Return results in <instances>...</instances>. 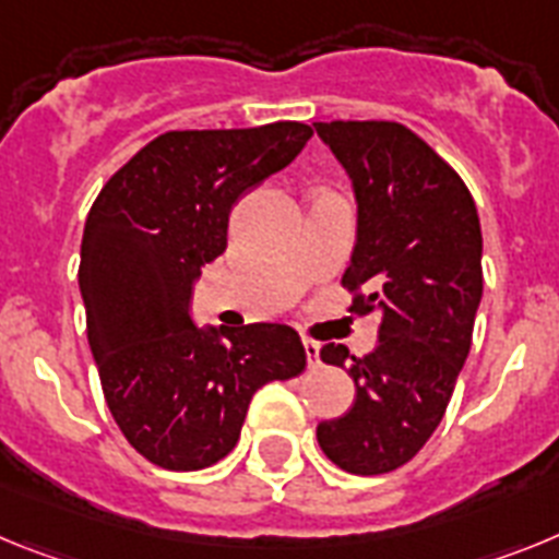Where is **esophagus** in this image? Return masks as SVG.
<instances>
[{"label":"esophagus","instance_id":"obj_1","mask_svg":"<svg viewBox=\"0 0 559 559\" xmlns=\"http://www.w3.org/2000/svg\"><path fill=\"white\" fill-rule=\"evenodd\" d=\"M304 352H307V362H309V368L320 366V343H314V340L304 337Z\"/></svg>","mask_w":559,"mask_h":559}]
</instances>
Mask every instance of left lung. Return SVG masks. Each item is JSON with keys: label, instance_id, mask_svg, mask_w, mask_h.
Masks as SVG:
<instances>
[{"label": "left lung", "instance_id": "obj_1", "mask_svg": "<svg viewBox=\"0 0 559 559\" xmlns=\"http://www.w3.org/2000/svg\"><path fill=\"white\" fill-rule=\"evenodd\" d=\"M314 132L357 202L343 286L357 293L354 312H380L371 354L320 348L346 368L357 400L320 421L318 444L346 473L382 475L414 459L448 411L481 304V222L459 174L402 123L332 120Z\"/></svg>", "mask_w": 559, "mask_h": 559}]
</instances>
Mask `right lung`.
<instances>
[{
  "mask_svg": "<svg viewBox=\"0 0 559 559\" xmlns=\"http://www.w3.org/2000/svg\"><path fill=\"white\" fill-rule=\"evenodd\" d=\"M307 123L165 132L140 148L86 216L78 284L106 405L134 450L163 469L225 459L252 394L307 368L284 323L197 326L193 281L227 247L233 205L286 168Z\"/></svg>",
  "mask_w": 559,
  "mask_h": 559,
  "instance_id": "right-lung-1",
  "label": "right lung"
}]
</instances>
